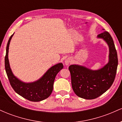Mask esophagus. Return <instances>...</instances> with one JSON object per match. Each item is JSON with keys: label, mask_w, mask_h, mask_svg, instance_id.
<instances>
[{"label": "esophagus", "mask_w": 122, "mask_h": 122, "mask_svg": "<svg viewBox=\"0 0 122 122\" xmlns=\"http://www.w3.org/2000/svg\"><path fill=\"white\" fill-rule=\"evenodd\" d=\"M71 61H72V60H71V59L70 58H66V59L65 60V62H64V63H65V65L66 66L69 65V64L71 63Z\"/></svg>", "instance_id": "1"}]
</instances>
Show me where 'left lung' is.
Segmentation results:
<instances>
[{
    "label": "left lung",
    "instance_id": "1",
    "mask_svg": "<svg viewBox=\"0 0 122 122\" xmlns=\"http://www.w3.org/2000/svg\"><path fill=\"white\" fill-rule=\"evenodd\" d=\"M103 29V33L97 38L103 39L108 46L107 64L97 70L76 64L69 66L73 90L77 96L82 99L91 100L100 96L111 87L115 78L118 64L117 52L112 38Z\"/></svg>",
    "mask_w": 122,
    "mask_h": 122
}]
</instances>
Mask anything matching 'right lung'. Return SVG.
I'll return each mask as SVG.
<instances>
[{
  "mask_svg": "<svg viewBox=\"0 0 122 122\" xmlns=\"http://www.w3.org/2000/svg\"><path fill=\"white\" fill-rule=\"evenodd\" d=\"M14 34L8 40L5 56V69L11 85L18 95L31 102H40L47 99L51 95L56 76L62 69V63L52 66L40 79L34 82H25L18 79L12 73L8 60L9 45Z\"/></svg>",
  "mask_w": 122,
  "mask_h": 122,
  "instance_id": "obj_1",
  "label": "right lung"
}]
</instances>
